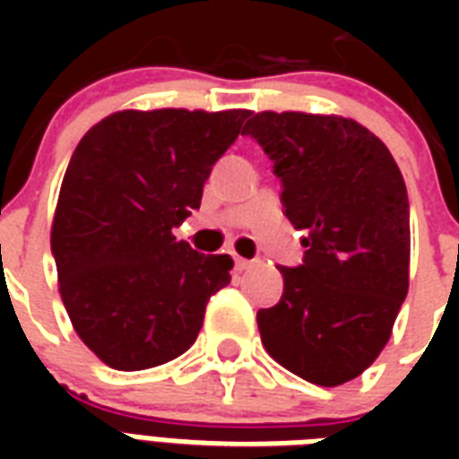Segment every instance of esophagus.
I'll return each instance as SVG.
<instances>
[{"label": "esophagus", "instance_id": "1", "mask_svg": "<svg viewBox=\"0 0 459 459\" xmlns=\"http://www.w3.org/2000/svg\"><path fill=\"white\" fill-rule=\"evenodd\" d=\"M236 270H248V268H253V260H246V258H238V255H236Z\"/></svg>", "mask_w": 459, "mask_h": 459}]
</instances>
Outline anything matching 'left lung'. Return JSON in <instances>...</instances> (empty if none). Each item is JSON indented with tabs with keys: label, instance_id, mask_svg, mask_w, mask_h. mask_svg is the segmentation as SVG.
I'll use <instances>...</instances> for the list:
<instances>
[{
	"label": "left lung",
	"instance_id": "obj_1",
	"mask_svg": "<svg viewBox=\"0 0 459 459\" xmlns=\"http://www.w3.org/2000/svg\"><path fill=\"white\" fill-rule=\"evenodd\" d=\"M243 134L273 160L290 223L307 230L302 265L280 268L282 298L258 312L263 346L309 384H346L381 354L408 295L403 174L351 117L265 110Z\"/></svg>",
	"mask_w": 459,
	"mask_h": 459
}]
</instances>
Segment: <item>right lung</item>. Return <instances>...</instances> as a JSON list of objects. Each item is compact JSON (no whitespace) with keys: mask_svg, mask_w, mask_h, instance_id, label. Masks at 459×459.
Wrapping results in <instances>:
<instances>
[{"mask_svg":"<svg viewBox=\"0 0 459 459\" xmlns=\"http://www.w3.org/2000/svg\"><path fill=\"white\" fill-rule=\"evenodd\" d=\"M250 110H120L68 161L51 253L75 334L103 364L142 371L189 349L230 255H204L171 229L201 206L204 181Z\"/></svg>","mask_w":459,"mask_h":459,"instance_id":"right-lung-1","label":"right lung"}]
</instances>
